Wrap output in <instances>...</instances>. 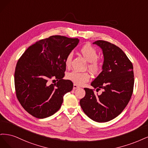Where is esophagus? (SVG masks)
Instances as JSON below:
<instances>
[{"mask_svg": "<svg viewBox=\"0 0 148 148\" xmlns=\"http://www.w3.org/2000/svg\"><path fill=\"white\" fill-rule=\"evenodd\" d=\"M79 88V87L78 86V85H75V84H74V85H73V88H74V89H76V88Z\"/></svg>", "mask_w": 148, "mask_h": 148, "instance_id": "esophagus-1", "label": "esophagus"}]
</instances>
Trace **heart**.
Instances as JSON below:
<instances>
[{
    "label": "heart",
    "instance_id": "b5f03b06",
    "mask_svg": "<svg viewBox=\"0 0 148 148\" xmlns=\"http://www.w3.org/2000/svg\"><path fill=\"white\" fill-rule=\"evenodd\" d=\"M80 52L85 60L90 62L88 65L90 70L94 73L98 72L100 67L99 64L97 60L98 56L97 51L91 45L85 44L80 49ZM72 58L73 54L70 53L65 60V64L66 66L70 65ZM67 78L75 85H82L90 80V75L87 72L80 73L76 71H73L67 74Z\"/></svg>",
    "mask_w": 148,
    "mask_h": 148
}]
</instances>
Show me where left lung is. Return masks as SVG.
Masks as SVG:
<instances>
[{
    "instance_id": "8db88e82",
    "label": "left lung",
    "mask_w": 148,
    "mask_h": 148,
    "mask_svg": "<svg viewBox=\"0 0 148 148\" xmlns=\"http://www.w3.org/2000/svg\"><path fill=\"white\" fill-rule=\"evenodd\" d=\"M99 47L104 57L102 71L91 83L103 93H94L92 89L85 88V96L80 105L86 115L93 121L106 122L120 114L129 102L134 85L133 68L131 61L119 47L104 40L93 43Z\"/></svg>"
}]
</instances>
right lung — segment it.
Returning <instances> with one entry per match:
<instances>
[{
	"instance_id": "add662e5",
	"label": "right lung",
	"mask_w": 148,
	"mask_h": 148,
	"mask_svg": "<svg viewBox=\"0 0 148 148\" xmlns=\"http://www.w3.org/2000/svg\"><path fill=\"white\" fill-rule=\"evenodd\" d=\"M79 42L77 38L51 36L29 47L18 61L16 97L32 116L39 119L52 116L61 108L64 95L73 90V82L63 79L65 60ZM51 77L57 79V83L48 84Z\"/></svg>"
}]
</instances>
